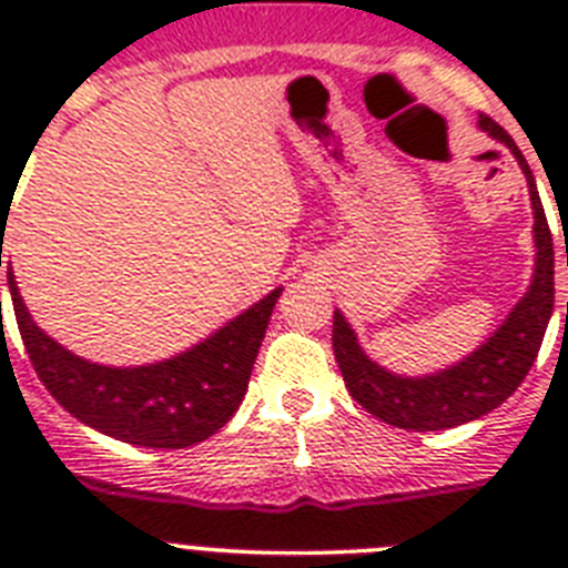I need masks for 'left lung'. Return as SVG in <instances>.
<instances>
[{"label": "left lung", "instance_id": "1", "mask_svg": "<svg viewBox=\"0 0 568 568\" xmlns=\"http://www.w3.org/2000/svg\"><path fill=\"white\" fill-rule=\"evenodd\" d=\"M480 128L518 155L526 182H529L531 210H535V244H538L535 278H531L529 293L504 321V327L491 335L478 353H471L453 369L426 375V378H400L366 358L344 315L335 313L333 321L335 361H338L349 395L384 424L413 429V433L449 429V426H460L498 409L529 375L544 344L551 310H555V244H551V230L529 164L518 144L511 142V135L498 122H491L489 115H480Z\"/></svg>", "mask_w": 568, "mask_h": 568}]
</instances>
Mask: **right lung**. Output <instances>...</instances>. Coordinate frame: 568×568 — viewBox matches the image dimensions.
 <instances>
[{
	"mask_svg": "<svg viewBox=\"0 0 568 568\" xmlns=\"http://www.w3.org/2000/svg\"><path fill=\"white\" fill-rule=\"evenodd\" d=\"M2 267V253H0ZM19 335L39 381L73 418L115 440L150 449H184L233 418L247 393L255 355L281 287L207 341L162 364L113 369L77 358L30 321L8 273Z\"/></svg>",
	"mask_w": 568,
	"mask_h": 568,
	"instance_id": "right-lung-1",
	"label": "right lung"
}]
</instances>
